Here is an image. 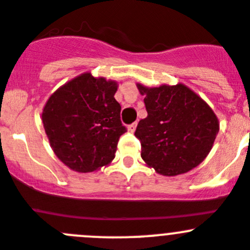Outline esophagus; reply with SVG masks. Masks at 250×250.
<instances>
[{"mask_svg":"<svg viewBox=\"0 0 250 250\" xmlns=\"http://www.w3.org/2000/svg\"><path fill=\"white\" fill-rule=\"evenodd\" d=\"M136 126H137V124L134 123V124H130L129 126H127V130H129L130 132H134L135 130H136Z\"/></svg>","mask_w":250,"mask_h":250,"instance_id":"esophagus-1","label":"esophagus"}]
</instances>
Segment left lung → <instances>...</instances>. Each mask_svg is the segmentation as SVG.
I'll use <instances>...</instances> for the list:
<instances>
[{"label": "left lung", "instance_id": "obj_1", "mask_svg": "<svg viewBox=\"0 0 250 250\" xmlns=\"http://www.w3.org/2000/svg\"><path fill=\"white\" fill-rule=\"evenodd\" d=\"M137 88L147 110L135 131L142 159L168 177L200 165L220 129L212 109L184 84Z\"/></svg>", "mask_w": 250, "mask_h": 250}]
</instances>
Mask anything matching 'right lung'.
I'll use <instances>...</instances> for the list:
<instances>
[{
    "instance_id": "add662e5",
    "label": "right lung",
    "mask_w": 250,
    "mask_h": 250,
    "mask_svg": "<svg viewBox=\"0 0 250 250\" xmlns=\"http://www.w3.org/2000/svg\"><path fill=\"white\" fill-rule=\"evenodd\" d=\"M118 83L83 73L60 87L42 114L52 149L68 168L94 172L115 157L118 141L127 131L114 98Z\"/></svg>"
}]
</instances>
